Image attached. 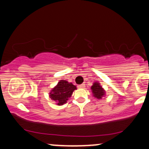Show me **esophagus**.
<instances>
[{
	"mask_svg": "<svg viewBox=\"0 0 149 149\" xmlns=\"http://www.w3.org/2000/svg\"><path fill=\"white\" fill-rule=\"evenodd\" d=\"M85 84H81V85H78V88H80V89L85 88Z\"/></svg>",
	"mask_w": 149,
	"mask_h": 149,
	"instance_id": "esophagus-1",
	"label": "esophagus"
}]
</instances>
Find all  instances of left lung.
<instances>
[{
    "mask_svg": "<svg viewBox=\"0 0 149 149\" xmlns=\"http://www.w3.org/2000/svg\"><path fill=\"white\" fill-rule=\"evenodd\" d=\"M91 90L93 94L94 97L97 98V100H100L102 98V97L104 96L105 95V91L102 87L101 86L99 83H94V84L91 87Z\"/></svg>",
    "mask_w": 149,
    "mask_h": 149,
    "instance_id": "1",
    "label": "left lung"
}]
</instances>
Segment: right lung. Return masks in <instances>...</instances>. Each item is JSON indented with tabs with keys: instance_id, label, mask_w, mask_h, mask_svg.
Here are the masks:
<instances>
[{
	"instance_id": "add662e5",
	"label": "right lung",
	"mask_w": 149,
	"mask_h": 149,
	"mask_svg": "<svg viewBox=\"0 0 149 149\" xmlns=\"http://www.w3.org/2000/svg\"><path fill=\"white\" fill-rule=\"evenodd\" d=\"M75 90H76V87L72 83L61 80L49 92V97L51 100L55 101L57 105H63L69 100Z\"/></svg>"
}]
</instances>
